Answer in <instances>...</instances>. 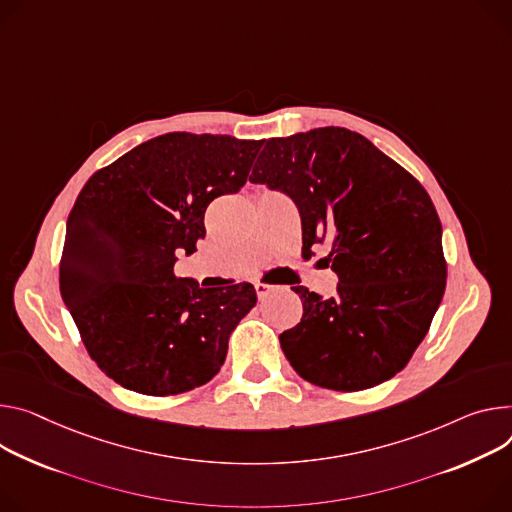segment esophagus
Returning <instances> with one entry per match:
<instances>
[{"mask_svg": "<svg viewBox=\"0 0 512 512\" xmlns=\"http://www.w3.org/2000/svg\"><path fill=\"white\" fill-rule=\"evenodd\" d=\"M271 290H273V286H269V284H261V282L255 284V292H257V296H259V300H263Z\"/></svg>", "mask_w": 512, "mask_h": 512, "instance_id": "esophagus-1", "label": "esophagus"}]
</instances>
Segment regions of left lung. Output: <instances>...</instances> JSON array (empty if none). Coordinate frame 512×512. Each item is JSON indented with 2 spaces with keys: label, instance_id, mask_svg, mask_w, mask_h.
I'll use <instances>...</instances> for the list:
<instances>
[{
  "label": "left lung",
  "instance_id": "obj_1",
  "mask_svg": "<svg viewBox=\"0 0 512 512\" xmlns=\"http://www.w3.org/2000/svg\"><path fill=\"white\" fill-rule=\"evenodd\" d=\"M253 183L288 194L302 218V251L339 275L337 294L304 286V314L280 345L296 374L337 392L374 388L406 367L445 294L441 220L404 167L339 126L265 143Z\"/></svg>",
  "mask_w": 512,
  "mask_h": 512
}]
</instances>
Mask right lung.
I'll return each mask as SVG.
<instances>
[{
    "mask_svg": "<svg viewBox=\"0 0 512 512\" xmlns=\"http://www.w3.org/2000/svg\"><path fill=\"white\" fill-rule=\"evenodd\" d=\"M263 141L169 132L96 171L67 220L61 296L89 357L116 384L173 396L210 382L257 302L251 284L200 288L175 251L206 237L204 212L239 192Z\"/></svg>",
    "mask_w": 512,
    "mask_h": 512,
    "instance_id": "1",
    "label": "right lung"
}]
</instances>
